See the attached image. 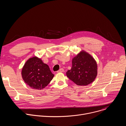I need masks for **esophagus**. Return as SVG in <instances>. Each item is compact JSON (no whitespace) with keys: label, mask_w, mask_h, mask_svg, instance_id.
Segmentation results:
<instances>
[{"label":"esophagus","mask_w":126,"mask_h":126,"mask_svg":"<svg viewBox=\"0 0 126 126\" xmlns=\"http://www.w3.org/2000/svg\"><path fill=\"white\" fill-rule=\"evenodd\" d=\"M64 72V69H63V68H61V69H60L58 71H57V73H61V72Z\"/></svg>","instance_id":"esophagus-1"}]
</instances>
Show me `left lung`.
<instances>
[{
  "instance_id": "obj_1",
  "label": "left lung",
  "mask_w": 126,
  "mask_h": 126,
  "mask_svg": "<svg viewBox=\"0 0 126 126\" xmlns=\"http://www.w3.org/2000/svg\"><path fill=\"white\" fill-rule=\"evenodd\" d=\"M72 66L66 72L67 76L79 86L92 83L97 75V64L90 54L82 50L72 59Z\"/></svg>"
}]
</instances>
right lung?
Instances as JSON below:
<instances>
[{
    "instance_id": "add662e5",
    "label": "right lung",
    "mask_w": 126,
    "mask_h": 126,
    "mask_svg": "<svg viewBox=\"0 0 126 126\" xmlns=\"http://www.w3.org/2000/svg\"><path fill=\"white\" fill-rule=\"evenodd\" d=\"M21 75L26 84L37 90L44 89L54 76L48 65L36 56L30 58L25 62L22 69Z\"/></svg>"
}]
</instances>
